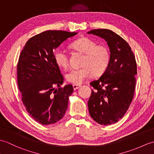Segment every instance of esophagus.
Wrapping results in <instances>:
<instances>
[{"instance_id":"obj_1","label":"esophagus","mask_w":154,"mask_h":154,"mask_svg":"<svg viewBox=\"0 0 154 154\" xmlns=\"http://www.w3.org/2000/svg\"><path fill=\"white\" fill-rule=\"evenodd\" d=\"M73 89L74 90H77V89H79V87H81V86L80 85H75V84H73Z\"/></svg>"}]
</instances>
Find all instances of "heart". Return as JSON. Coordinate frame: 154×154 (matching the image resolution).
I'll return each mask as SVG.
<instances>
[{"mask_svg":"<svg viewBox=\"0 0 154 154\" xmlns=\"http://www.w3.org/2000/svg\"><path fill=\"white\" fill-rule=\"evenodd\" d=\"M70 45L73 50L84 54L85 57L83 67L73 69L66 74L65 77L68 82L81 85L93 73L101 75L106 70L110 57L109 49L105 45H97L95 41L87 37L77 39ZM54 58L58 66L64 69L68 67V55L64 50L57 49L54 52Z\"/></svg>","mask_w":154,"mask_h":154,"instance_id":"obj_1","label":"heart"}]
</instances>
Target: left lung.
Instances as JSON below:
<instances>
[{
    "mask_svg": "<svg viewBox=\"0 0 154 154\" xmlns=\"http://www.w3.org/2000/svg\"><path fill=\"white\" fill-rule=\"evenodd\" d=\"M103 38L110 50V62L93 87L88 108L92 119L101 125L117 122L128 109L134 94L137 65L128 44L120 35L108 29L87 32Z\"/></svg>",
    "mask_w": 154,
    "mask_h": 154,
    "instance_id": "8db88e82",
    "label": "left lung"
}]
</instances>
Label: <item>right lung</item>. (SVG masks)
Here are the masks:
<instances>
[{
  "label": "right lung",
  "instance_id": "add662e5",
  "mask_svg": "<svg viewBox=\"0 0 154 154\" xmlns=\"http://www.w3.org/2000/svg\"><path fill=\"white\" fill-rule=\"evenodd\" d=\"M77 33L47 30L34 35L25 44L17 65L18 85L27 112L44 125L54 124L66 112L71 84L60 87L63 77L54 58V49ZM57 86L58 90L54 87Z\"/></svg>",
  "mask_w": 154,
  "mask_h": 154
}]
</instances>
